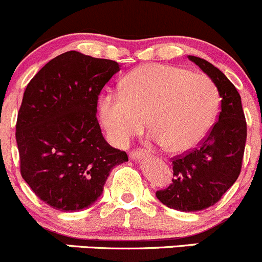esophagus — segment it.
Here are the masks:
<instances>
[{
    "mask_svg": "<svg viewBox=\"0 0 262 262\" xmlns=\"http://www.w3.org/2000/svg\"><path fill=\"white\" fill-rule=\"evenodd\" d=\"M148 156V153H146V150L142 148V149H133L130 153H129V157L132 160H139V158H143Z\"/></svg>",
    "mask_w": 262,
    "mask_h": 262,
    "instance_id": "esophagus-1",
    "label": "esophagus"
}]
</instances>
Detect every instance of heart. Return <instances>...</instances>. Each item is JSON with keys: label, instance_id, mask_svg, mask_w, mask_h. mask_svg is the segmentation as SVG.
<instances>
[{"label": "heart", "instance_id": "b5f03b06", "mask_svg": "<svg viewBox=\"0 0 262 262\" xmlns=\"http://www.w3.org/2000/svg\"><path fill=\"white\" fill-rule=\"evenodd\" d=\"M214 82L203 73L150 63L137 68L123 91L100 101L101 120L113 142L125 146L146 129L172 152H186L204 139L218 110Z\"/></svg>", "mask_w": 262, "mask_h": 262}]
</instances>
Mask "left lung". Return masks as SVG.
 Masks as SVG:
<instances>
[{
  "instance_id": "1",
  "label": "left lung",
  "mask_w": 262,
  "mask_h": 262,
  "mask_svg": "<svg viewBox=\"0 0 262 262\" xmlns=\"http://www.w3.org/2000/svg\"><path fill=\"white\" fill-rule=\"evenodd\" d=\"M215 83L221 112L209 133L194 149L175 156L173 179L156 191L162 204L181 212H199L212 207L238 179L244 161L247 124L241 96L223 72L208 60L189 55Z\"/></svg>"
}]
</instances>
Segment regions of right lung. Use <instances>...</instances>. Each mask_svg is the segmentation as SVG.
<instances>
[{
  "instance_id": "add662e5",
  "label": "right lung",
  "mask_w": 262,
  "mask_h": 262,
  "mask_svg": "<svg viewBox=\"0 0 262 262\" xmlns=\"http://www.w3.org/2000/svg\"><path fill=\"white\" fill-rule=\"evenodd\" d=\"M120 71L115 60L70 50L26 86L17 113L20 172L34 194L62 212L94 204L125 150L104 139L96 118L101 90Z\"/></svg>"
}]
</instances>
